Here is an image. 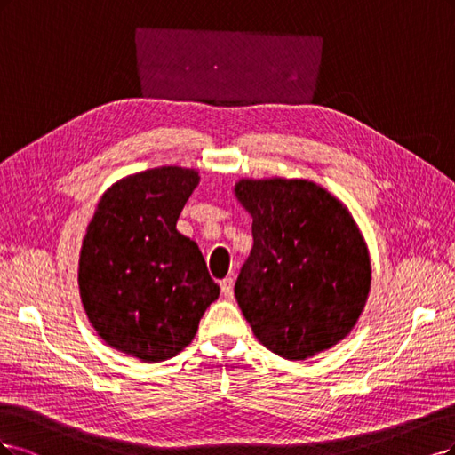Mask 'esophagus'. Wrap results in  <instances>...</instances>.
Instances as JSON below:
<instances>
[{
	"label": "esophagus",
	"mask_w": 455,
	"mask_h": 455,
	"mask_svg": "<svg viewBox=\"0 0 455 455\" xmlns=\"http://www.w3.org/2000/svg\"><path fill=\"white\" fill-rule=\"evenodd\" d=\"M221 295L225 299H232V295H234V280H232V277H225V280L221 282Z\"/></svg>",
	"instance_id": "1"
}]
</instances>
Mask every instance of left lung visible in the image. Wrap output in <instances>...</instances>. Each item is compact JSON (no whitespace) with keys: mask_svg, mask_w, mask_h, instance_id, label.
Here are the masks:
<instances>
[{"mask_svg":"<svg viewBox=\"0 0 455 455\" xmlns=\"http://www.w3.org/2000/svg\"><path fill=\"white\" fill-rule=\"evenodd\" d=\"M253 249L234 295L257 340L304 361L357 325L371 291V257L344 204L310 180H240Z\"/></svg>","mask_w":455,"mask_h":455,"instance_id":"obj_1","label":"left lung"}]
</instances>
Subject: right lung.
<instances>
[{"label":"right lung","mask_w":455,"mask_h":455,"mask_svg":"<svg viewBox=\"0 0 455 455\" xmlns=\"http://www.w3.org/2000/svg\"><path fill=\"white\" fill-rule=\"evenodd\" d=\"M198 181L181 166L126 175L100 198L83 238L86 317L108 346L143 363L183 351L219 299L198 245L175 228Z\"/></svg>","instance_id":"1"}]
</instances>
